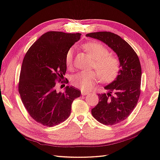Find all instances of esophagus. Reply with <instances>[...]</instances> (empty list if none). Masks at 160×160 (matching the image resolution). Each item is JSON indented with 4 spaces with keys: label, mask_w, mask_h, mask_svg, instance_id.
Here are the masks:
<instances>
[{
    "label": "esophagus",
    "mask_w": 160,
    "mask_h": 160,
    "mask_svg": "<svg viewBox=\"0 0 160 160\" xmlns=\"http://www.w3.org/2000/svg\"><path fill=\"white\" fill-rule=\"evenodd\" d=\"M81 94H82V96H86V95L89 94V92L88 91H81Z\"/></svg>",
    "instance_id": "esophagus-1"
}]
</instances>
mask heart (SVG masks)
I'll return each mask as SVG.
<instances>
[{
	"mask_svg": "<svg viewBox=\"0 0 160 160\" xmlns=\"http://www.w3.org/2000/svg\"><path fill=\"white\" fill-rule=\"evenodd\" d=\"M83 47L94 58L92 67L97 71H82L74 74L71 78L73 85L87 90L100 80L103 82H110L118 77L120 71V60L114 54L109 53L102 43L98 41L88 42ZM73 58L74 49L70 48L65 55V64L69 69L73 67Z\"/></svg>",
	"mask_w": 160,
	"mask_h": 160,
	"instance_id": "b5f03b06",
	"label": "heart"
}]
</instances>
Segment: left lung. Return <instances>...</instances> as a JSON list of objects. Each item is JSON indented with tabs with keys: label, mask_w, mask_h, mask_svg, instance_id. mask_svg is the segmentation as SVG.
I'll list each match as a JSON object with an SVG mask.
<instances>
[{
	"label": "left lung",
	"mask_w": 160,
	"mask_h": 160,
	"mask_svg": "<svg viewBox=\"0 0 160 160\" xmlns=\"http://www.w3.org/2000/svg\"><path fill=\"white\" fill-rule=\"evenodd\" d=\"M111 47L117 53L120 71L113 82L104 87L107 93H99V102L91 109L94 118L105 125L126 120L136 107L141 93L142 68L136 52L120 36L109 32L87 33Z\"/></svg>",
	"instance_id": "1"
}]
</instances>
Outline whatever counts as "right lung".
<instances>
[{"label":"right lung","mask_w":160,"mask_h":160,"mask_svg":"<svg viewBox=\"0 0 160 160\" xmlns=\"http://www.w3.org/2000/svg\"><path fill=\"white\" fill-rule=\"evenodd\" d=\"M80 33L51 31L44 33L30 47L22 61L18 92L27 111L38 123L53 127L66 120L71 104L81 91L67 86L58 91L57 82L64 80L67 71L65 55L80 38Z\"/></svg>","instance_id":"add662e5"}]
</instances>
